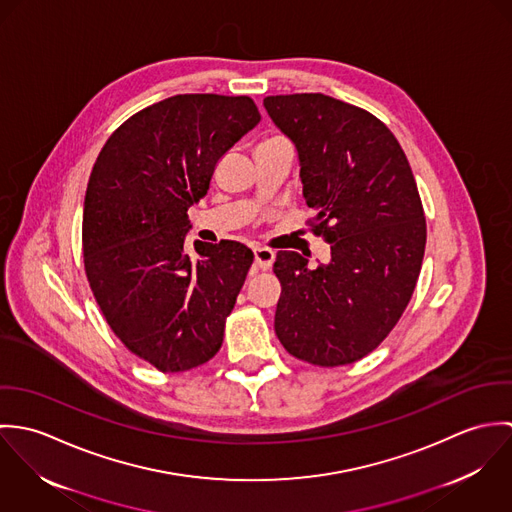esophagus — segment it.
<instances>
[{"label":"esophagus","mask_w":512,"mask_h":512,"mask_svg":"<svg viewBox=\"0 0 512 512\" xmlns=\"http://www.w3.org/2000/svg\"><path fill=\"white\" fill-rule=\"evenodd\" d=\"M276 260V254L270 248H254V264L260 270H270Z\"/></svg>","instance_id":"obj_1"}]
</instances>
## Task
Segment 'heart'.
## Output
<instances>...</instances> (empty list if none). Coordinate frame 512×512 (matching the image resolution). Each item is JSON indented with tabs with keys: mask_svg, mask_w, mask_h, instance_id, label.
I'll list each match as a JSON object with an SVG mask.
<instances>
[{
	"mask_svg": "<svg viewBox=\"0 0 512 512\" xmlns=\"http://www.w3.org/2000/svg\"><path fill=\"white\" fill-rule=\"evenodd\" d=\"M272 140H280V138H272ZM272 140H266V142H272Z\"/></svg>",
	"mask_w": 512,
	"mask_h": 512,
	"instance_id": "b5f03b06",
	"label": "heart"
}]
</instances>
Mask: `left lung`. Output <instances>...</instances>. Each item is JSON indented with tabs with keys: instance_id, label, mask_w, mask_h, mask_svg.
<instances>
[{
	"instance_id": "obj_1",
	"label": "left lung",
	"mask_w": 512,
	"mask_h": 512,
	"mask_svg": "<svg viewBox=\"0 0 512 512\" xmlns=\"http://www.w3.org/2000/svg\"><path fill=\"white\" fill-rule=\"evenodd\" d=\"M292 140L313 232L331 260L280 250L274 329L295 359L351 365L374 351L404 313L424 260L426 219L404 149L370 112L325 94L266 96Z\"/></svg>"
}]
</instances>
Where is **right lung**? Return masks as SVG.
<instances>
[{"mask_svg": "<svg viewBox=\"0 0 512 512\" xmlns=\"http://www.w3.org/2000/svg\"><path fill=\"white\" fill-rule=\"evenodd\" d=\"M260 122L248 96L177 94L126 120L84 197L82 252L116 337L161 372L211 361L254 254L236 240L185 248L187 211L220 157Z\"/></svg>", "mask_w": 512, "mask_h": 512, "instance_id": "obj_1", "label": "right lung"}]
</instances>
